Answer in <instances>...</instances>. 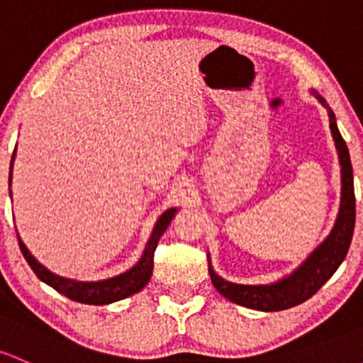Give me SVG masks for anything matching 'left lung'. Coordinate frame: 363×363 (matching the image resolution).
<instances>
[{
	"label": "left lung",
	"mask_w": 363,
	"mask_h": 363,
	"mask_svg": "<svg viewBox=\"0 0 363 363\" xmlns=\"http://www.w3.org/2000/svg\"><path fill=\"white\" fill-rule=\"evenodd\" d=\"M320 104L327 109L330 121L335 150H337L339 165H341V207L337 219L330 235L311 252L310 257L299 266L292 274L281 278L269 285H240L224 280L213 272L211 259H208V274L213 287L220 296L230 299L240 306L252 308L259 311H281L297 306L310 299L313 294L320 291L323 284L337 272L341 262L348 254L350 243L354 230V188H353V169L350 151L345 139L339 133L335 114L329 108L325 99L316 91H311Z\"/></svg>",
	"instance_id": "8db88e82"
}]
</instances>
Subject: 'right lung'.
Segmentation results:
<instances>
[{
    "label": "right lung",
    "instance_id": "1",
    "mask_svg": "<svg viewBox=\"0 0 363 363\" xmlns=\"http://www.w3.org/2000/svg\"><path fill=\"white\" fill-rule=\"evenodd\" d=\"M17 150V147H15ZM13 158H15V151L13 156H11L10 162V179L9 184L11 186V169H13ZM11 196V191H10ZM177 213V208H169L160 216V219L156 220L155 228H152V233L146 243V249L143 252V257L139 259L133 268L128 269V272L118 274V277L108 278V280H99V281H79V280H72V278H64L59 277V274L52 273L50 269L45 268L41 262H38L34 259V255L28 250V247L24 245V242L21 240L17 233V240H18V247H21L22 255L26 257L28 264L30 266L36 277L40 278L41 281H45L47 285L55 289L57 292L64 294L69 299L76 301V303H83V304H95V306H101V304H109V303H116V301L125 299V297L133 296L139 291H143L144 287L150 281L151 274H152V257H155V250L156 245H158L160 236L165 233L167 228H169L170 220L174 219V216Z\"/></svg>",
    "mask_w": 363,
    "mask_h": 363
}]
</instances>
